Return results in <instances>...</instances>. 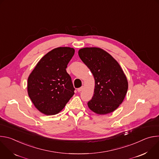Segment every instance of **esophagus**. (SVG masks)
Wrapping results in <instances>:
<instances>
[{"label": "esophagus", "mask_w": 159, "mask_h": 159, "mask_svg": "<svg viewBox=\"0 0 159 159\" xmlns=\"http://www.w3.org/2000/svg\"><path fill=\"white\" fill-rule=\"evenodd\" d=\"M84 86H82L81 87H80V88H79L78 89H77V91L79 92V93H80V92H81L82 90H83V89H84Z\"/></svg>", "instance_id": "esophagus-1"}]
</instances>
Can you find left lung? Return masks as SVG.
Returning <instances> with one entry per match:
<instances>
[{
  "label": "left lung",
  "instance_id": "1",
  "mask_svg": "<svg viewBox=\"0 0 159 159\" xmlns=\"http://www.w3.org/2000/svg\"><path fill=\"white\" fill-rule=\"evenodd\" d=\"M82 61L93 73L95 80L94 95L87 105L99 115L116 110L123 101L128 84L118 61L99 48H84L79 51Z\"/></svg>",
  "mask_w": 159,
  "mask_h": 159
}]
</instances>
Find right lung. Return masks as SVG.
Returning a JSON list of instances; mask_svg holds the SVG:
<instances>
[{
	"label": "right lung",
	"mask_w": 159,
	"mask_h": 159,
	"mask_svg": "<svg viewBox=\"0 0 159 159\" xmlns=\"http://www.w3.org/2000/svg\"><path fill=\"white\" fill-rule=\"evenodd\" d=\"M75 50L55 48L37 63L28 79V93L34 106L46 115L58 114L74 96L75 89L67 65Z\"/></svg>",
	"instance_id": "obj_1"
}]
</instances>
